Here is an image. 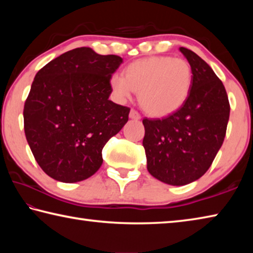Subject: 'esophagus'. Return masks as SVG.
<instances>
[{"mask_svg": "<svg viewBox=\"0 0 253 253\" xmlns=\"http://www.w3.org/2000/svg\"><path fill=\"white\" fill-rule=\"evenodd\" d=\"M129 118H130V119H134V121H139V119H140V115H139L138 113H137L136 110L131 109L130 113H129Z\"/></svg>", "mask_w": 253, "mask_h": 253, "instance_id": "obj_1", "label": "esophagus"}]
</instances>
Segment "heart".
Returning <instances> with one entry per match:
<instances>
[{"label": "heart", "mask_w": 253, "mask_h": 253, "mask_svg": "<svg viewBox=\"0 0 253 253\" xmlns=\"http://www.w3.org/2000/svg\"><path fill=\"white\" fill-rule=\"evenodd\" d=\"M192 68L186 60L148 57L129 63L125 77L115 74L110 88L118 99H130L139 92L144 110L154 117H165L183 106L190 95Z\"/></svg>", "instance_id": "obj_1"}]
</instances>
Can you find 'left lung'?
Instances as JSON below:
<instances>
[{"mask_svg": "<svg viewBox=\"0 0 253 253\" xmlns=\"http://www.w3.org/2000/svg\"><path fill=\"white\" fill-rule=\"evenodd\" d=\"M192 68L183 106L168 117L144 118L143 146L149 174L163 183L186 185L210 169L223 144L230 104L222 81L202 58L181 46Z\"/></svg>", "mask_w": 253, "mask_h": 253, "instance_id": "1", "label": "left lung"}]
</instances>
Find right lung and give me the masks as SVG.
I'll return each mask as SVG.
<instances>
[{
  "label": "right lung",
  "mask_w": 253,
  "mask_h": 253,
  "mask_svg": "<svg viewBox=\"0 0 253 253\" xmlns=\"http://www.w3.org/2000/svg\"><path fill=\"white\" fill-rule=\"evenodd\" d=\"M123 59L83 46L59 55L34 78L25 100L24 132L42 170L76 183L102 164V148L128 121L129 108L109 100Z\"/></svg>",
  "instance_id": "1"
}]
</instances>
